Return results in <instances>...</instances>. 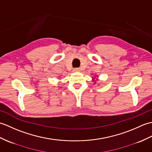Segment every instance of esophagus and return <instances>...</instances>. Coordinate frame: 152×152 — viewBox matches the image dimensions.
<instances>
[{"label":"esophagus","instance_id":"obj_1","mask_svg":"<svg viewBox=\"0 0 152 152\" xmlns=\"http://www.w3.org/2000/svg\"><path fill=\"white\" fill-rule=\"evenodd\" d=\"M80 69H79V68H75V69H73V72H80Z\"/></svg>","mask_w":152,"mask_h":152}]
</instances>
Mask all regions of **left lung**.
<instances>
[{"instance_id": "8db88e82", "label": "left lung", "mask_w": 152, "mask_h": 152, "mask_svg": "<svg viewBox=\"0 0 152 152\" xmlns=\"http://www.w3.org/2000/svg\"><path fill=\"white\" fill-rule=\"evenodd\" d=\"M96 77H97V76H96V75H95V76H94V78H93V79H92L93 81L95 82V83H94V84H95V83H96V81H97V80H98V79H96ZM95 79H96L95 80H94Z\"/></svg>"}]
</instances>
